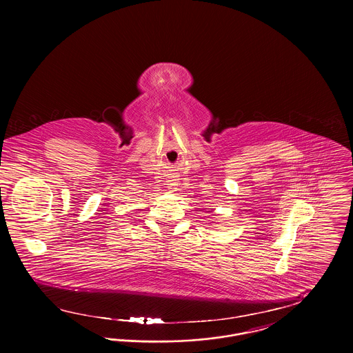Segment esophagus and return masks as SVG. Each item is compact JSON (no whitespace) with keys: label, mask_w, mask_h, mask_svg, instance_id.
Wrapping results in <instances>:
<instances>
[{"label":"esophagus","mask_w":353,"mask_h":353,"mask_svg":"<svg viewBox=\"0 0 353 353\" xmlns=\"http://www.w3.org/2000/svg\"><path fill=\"white\" fill-rule=\"evenodd\" d=\"M167 185H168V188L170 190H174V189H176V186H177V181H176L174 179H170V180L167 181Z\"/></svg>","instance_id":"1"}]
</instances>
